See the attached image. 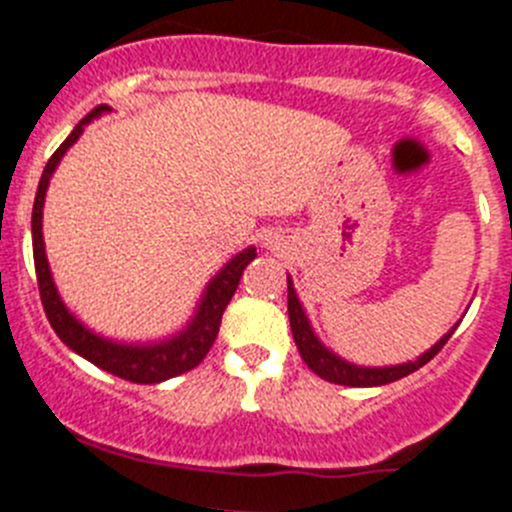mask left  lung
Listing matches in <instances>:
<instances>
[{
	"instance_id": "1",
	"label": "left lung",
	"mask_w": 512,
	"mask_h": 512,
	"mask_svg": "<svg viewBox=\"0 0 512 512\" xmlns=\"http://www.w3.org/2000/svg\"><path fill=\"white\" fill-rule=\"evenodd\" d=\"M288 319H291V332L293 340H296V348H299L301 358H304L306 366L311 371L322 376L324 381H332V384H342V386H384L391 384V381H399L404 376H410L415 373L417 368H422L430 358L441 353V348L448 342V337L453 335V327L448 335H443L441 340L435 342L433 348L428 353H422L417 361L402 363V366H384V368H366V366H355V363L342 361L340 355H335L332 350H327L322 345L314 330H311L309 319H306L304 309H301V301L293 291V283L288 278Z\"/></svg>"
}]
</instances>
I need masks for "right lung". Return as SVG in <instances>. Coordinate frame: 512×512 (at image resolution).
I'll list each match as a JSON object with an SVG mask.
<instances>
[{"instance_id":"1","label":"right lung","mask_w":512,"mask_h":512,"mask_svg":"<svg viewBox=\"0 0 512 512\" xmlns=\"http://www.w3.org/2000/svg\"><path fill=\"white\" fill-rule=\"evenodd\" d=\"M102 113H110L108 105H97L87 118L79 121V126L69 133V139L53 151V157L48 159L46 170H43L41 182H38V193H35L33 203V260L35 275H38V291H41L43 309H46V317L48 322H51L53 332H56V335L61 337V342H66L74 353H79L82 358L95 363L102 371L113 373L118 379L133 381V384H159V381H167L172 379V376H180V373L190 371V368H195L203 358H206L213 340L219 335L221 317H224L226 304H229L234 291H237L244 268L255 260L257 252L255 247H247V250L239 252L237 257H231L224 268L213 275V281L206 286V293H203L195 317L190 319L188 327L182 332H177L175 337H167V340L162 342H149V345H128V342L105 340V337L87 330V327L66 309L59 291H56V283H53L51 268H48L46 260V247H43L41 229L43 203H46L48 180H51L53 170L59 167L66 149L82 136L84 126Z\"/></svg>"}]
</instances>
